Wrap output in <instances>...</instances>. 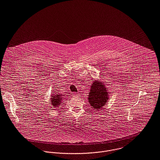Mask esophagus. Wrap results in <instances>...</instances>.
<instances>
[{
    "label": "esophagus",
    "instance_id": "obj_1",
    "mask_svg": "<svg viewBox=\"0 0 160 160\" xmlns=\"http://www.w3.org/2000/svg\"><path fill=\"white\" fill-rule=\"evenodd\" d=\"M73 96L74 98H78V97H79V93H74L73 94Z\"/></svg>",
    "mask_w": 160,
    "mask_h": 160
}]
</instances>
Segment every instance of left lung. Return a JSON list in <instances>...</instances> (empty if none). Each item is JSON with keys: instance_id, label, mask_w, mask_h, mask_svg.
I'll return each instance as SVG.
<instances>
[{"instance_id": "1", "label": "left lung", "mask_w": 160, "mask_h": 160, "mask_svg": "<svg viewBox=\"0 0 160 160\" xmlns=\"http://www.w3.org/2000/svg\"><path fill=\"white\" fill-rule=\"evenodd\" d=\"M101 79L95 80L91 84L88 95V101L94 110H99L107 104L109 92Z\"/></svg>"}]
</instances>
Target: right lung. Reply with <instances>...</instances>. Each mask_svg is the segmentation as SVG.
<instances>
[{
    "label": "right lung",
    "mask_w": 160,
    "mask_h": 160,
    "mask_svg": "<svg viewBox=\"0 0 160 160\" xmlns=\"http://www.w3.org/2000/svg\"><path fill=\"white\" fill-rule=\"evenodd\" d=\"M51 104L52 105V106L53 107H58L59 106L61 105V103L62 102V95H60L59 94H54L53 95H52L51 96Z\"/></svg>",
    "instance_id": "1"
}]
</instances>
